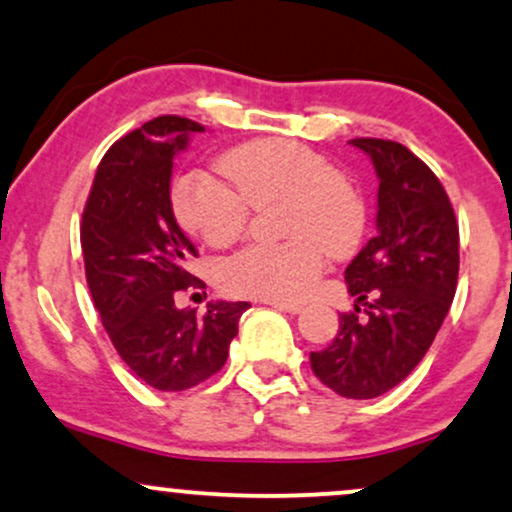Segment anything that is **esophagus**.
Masks as SVG:
<instances>
[{
  "instance_id": "esophagus-1",
  "label": "esophagus",
  "mask_w": 512,
  "mask_h": 512,
  "mask_svg": "<svg viewBox=\"0 0 512 512\" xmlns=\"http://www.w3.org/2000/svg\"><path fill=\"white\" fill-rule=\"evenodd\" d=\"M268 306L277 308V311H285V313H301L304 306L301 304H289V301H268Z\"/></svg>"
}]
</instances>
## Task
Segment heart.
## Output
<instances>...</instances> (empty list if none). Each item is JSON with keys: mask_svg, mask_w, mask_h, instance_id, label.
Here are the masks:
<instances>
[{"mask_svg": "<svg viewBox=\"0 0 512 512\" xmlns=\"http://www.w3.org/2000/svg\"><path fill=\"white\" fill-rule=\"evenodd\" d=\"M220 175L192 170L173 185L175 218L213 246L235 242L251 206L285 199L287 242H256L220 268L227 292L270 301H301L313 292L325 266V249L349 251L365 227L358 189L318 151L292 140H256L232 149Z\"/></svg>", "mask_w": 512, "mask_h": 512, "instance_id": "obj_1", "label": "heart"}]
</instances>
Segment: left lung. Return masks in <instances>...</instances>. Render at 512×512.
<instances>
[{
	"label": "left lung",
	"instance_id": "8db88e82",
	"mask_svg": "<svg viewBox=\"0 0 512 512\" xmlns=\"http://www.w3.org/2000/svg\"><path fill=\"white\" fill-rule=\"evenodd\" d=\"M380 178L377 235L346 266L366 306L339 315V332L311 353L320 382L346 399H375L406 380L437 337L458 285V220L437 175L391 140L356 137Z\"/></svg>",
	"mask_w": 512,
	"mask_h": 512
}]
</instances>
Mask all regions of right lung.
Here are the masks:
<instances>
[{"instance_id":"add662e5","label":"right lung","mask_w":512,"mask_h":512,"mask_svg":"<svg viewBox=\"0 0 512 512\" xmlns=\"http://www.w3.org/2000/svg\"><path fill=\"white\" fill-rule=\"evenodd\" d=\"M204 125L159 116L113 142L99 163L80 223L94 308L118 356L159 391H185L223 368L246 301H216L204 315L175 294L206 287L187 266L194 244L175 223L170 173Z\"/></svg>"}]
</instances>
